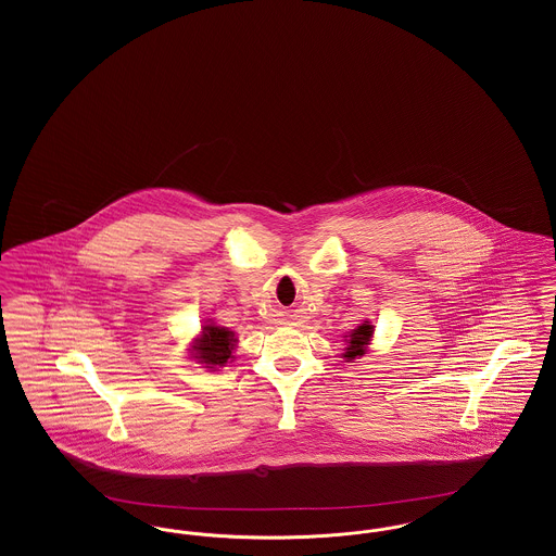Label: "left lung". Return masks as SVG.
Listing matches in <instances>:
<instances>
[{
	"label": "left lung",
	"instance_id": "left-lung-1",
	"mask_svg": "<svg viewBox=\"0 0 556 556\" xmlns=\"http://www.w3.org/2000/svg\"><path fill=\"white\" fill-rule=\"evenodd\" d=\"M370 336H372V325L369 320H365L358 329H354L348 338V348H345V358H356V356H363L365 354V348L369 344Z\"/></svg>",
	"mask_w": 556,
	"mask_h": 556
}]
</instances>
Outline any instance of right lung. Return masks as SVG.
<instances>
[{
  "label": "right lung",
  "instance_id": "add662e5",
  "mask_svg": "<svg viewBox=\"0 0 556 556\" xmlns=\"http://www.w3.org/2000/svg\"><path fill=\"white\" fill-rule=\"evenodd\" d=\"M202 338L193 345L195 358L206 363L208 367H225V363L231 358L233 350V333L225 327L204 325Z\"/></svg>",
  "mask_w": 556,
  "mask_h": 556
}]
</instances>
